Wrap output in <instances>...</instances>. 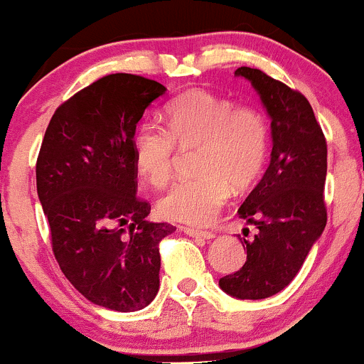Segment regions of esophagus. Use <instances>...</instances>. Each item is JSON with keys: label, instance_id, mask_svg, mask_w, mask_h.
<instances>
[{"label": "esophagus", "instance_id": "esophagus-1", "mask_svg": "<svg viewBox=\"0 0 364 364\" xmlns=\"http://www.w3.org/2000/svg\"><path fill=\"white\" fill-rule=\"evenodd\" d=\"M185 232L191 237H198V240H212V237H215L214 232L198 231V229H193V228H185Z\"/></svg>", "mask_w": 364, "mask_h": 364}]
</instances>
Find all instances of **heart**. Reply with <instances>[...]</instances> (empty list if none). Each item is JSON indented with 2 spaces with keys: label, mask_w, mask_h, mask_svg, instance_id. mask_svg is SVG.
Segmentation results:
<instances>
[{
  "label": "heart",
  "mask_w": 364,
  "mask_h": 364,
  "mask_svg": "<svg viewBox=\"0 0 364 364\" xmlns=\"http://www.w3.org/2000/svg\"><path fill=\"white\" fill-rule=\"evenodd\" d=\"M166 127L144 123L133 136L139 173L152 186L168 185L181 150L196 154L195 179L176 183L159 200L162 217L183 224H208L232 188L243 191L260 176L269 149V127L253 106H232L207 90H190L166 107Z\"/></svg>",
  "instance_id": "1"
}]
</instances>
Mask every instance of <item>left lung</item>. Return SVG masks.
<instances>
[{"label": "left lung", "instance_id": "obj_1", "mask_svg": "<svg viewBox=\"0 0 364 364\" xmlns=\"http://www.w3.org/2000/svg\"><path fill=\"white\" fill-rule=\"evenodd\" d=\"M235 75L252 83L260 97L270 118L272 152L260 183L237 210L258 229L252 240L237 235L246 262L219 286L232 298L265 299L296 277L327 224V141L303 94L257 68L241 66Z\"/></svg>", "mask_w": 364, "mask_h": 364}]
</instances>
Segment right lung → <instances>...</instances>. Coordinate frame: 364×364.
Returning <instances> with one entry per match:
<instances>
[{
	"label": "right lung",
	"instance_id": "obj_1",
	"mask_svg": "<svg viewBox=\"0 0 364 364\" xmlns=\"http://www.w3.org/2000/svg\"><path fill=\"white\" fill-rule=\"evenodd\" d=\"M166 87L129 73L99 78L58 107L36 166L37 195L65 277L85 299L136 311L159 291V241L176 231L149 223L136 196V123Z\"/></svg>",
	"mask_w": 364,
	"mask_h": 364
}]
</instances>
